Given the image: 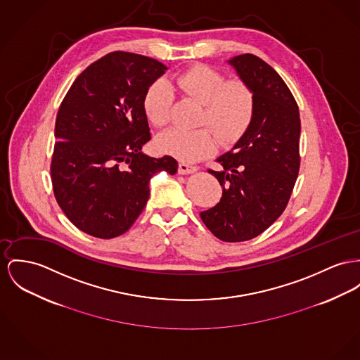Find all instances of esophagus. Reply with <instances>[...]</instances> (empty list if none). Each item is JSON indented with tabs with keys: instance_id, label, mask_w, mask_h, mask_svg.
Instances as JSON below:
<instances>
[{
	"instance_id": "obj_1",
	"label": "esophagus",
	"mask_w": 360,
	"mask_h": 360,
	"mask_svg": "<svg viewBox=\"0 0 360 360\" xmlns=\"http://www.w3.org/2000/svg\"><path fill=\"white\" fill-rule=\"evenodd\" d=\"M198 170L196 167L190 165V164H186V162H180L179 164V173L180 174H190V173H195Z\"/></svg>"
}]
</instances>
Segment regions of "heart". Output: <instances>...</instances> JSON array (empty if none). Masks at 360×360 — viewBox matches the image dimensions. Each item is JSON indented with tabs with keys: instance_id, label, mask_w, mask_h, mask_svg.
Wrapping results in <instances>:
<instances>
[{
	"instance_id": "obj_1",
	"label": "heart",
	"mask_w": 360,
	"mask_h": 360,
	"mask_svg": "<svg viewBox=\"0 0 360 360\" xmlns=\"http://www.w3.org/2000/svg\"><path fill=\"white\" fill-rule=\"evenodd\" d=\"M173 87L202 105L196 124L205 125L192 131L170 129L158 138V147L181 161L195 162L213 154L218 146L216 136L222 144L236 143L252 124L257 96L244 80H226L216 70L196 64L177 73ZM170 106L172 91L167 83L155 82L146 90L144 113L154 127L168 125Z\"/></svg>"
}]
</instances>
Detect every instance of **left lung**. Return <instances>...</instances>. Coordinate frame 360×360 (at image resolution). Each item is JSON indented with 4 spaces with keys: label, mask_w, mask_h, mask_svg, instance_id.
Returning <instances> with one entry per match:
<instances>
[{
    "label": "left lung",
    "mask_w": 360,
    "mask_h": 360,
    "mask_svg": "<svg viewBox=\"0 0 360 360\" xmlns=\"http://www.w3.org/2000/svg\"><path fill=\"white\" fill-rule=\"evenodd\" d=\"M228 63L257 96L251 127L233 148L209 169L222 187L221 200L200 213L209 231L222 241L254 239L287 207L297 179L300 155L299 108L285 82L254 54Z\"/></svg>",
    "instance_id": "obj_1"
}]
</instances>
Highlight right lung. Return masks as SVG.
<instances>
[{
  "instance_id": "1",
  "label": "right lung",
  "mask_w": 360,
  "mask_h": 360,
  "mask_svg": "<svg viewBox=\"0 0 360 360\" xmlns=\"http://www.w3.org/2000/svg\"><path fill=\"white\" fill-rule=\"evenodd\" d=\"M167 70L154 58L113 51L80 73L60 105L53 191L64 214L90 236L125 233L143 212L150 179L177 172L173 157L142 153L151 139L144 94Z\"/></svg>"
}]
</instances>
